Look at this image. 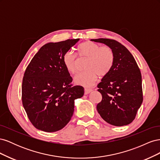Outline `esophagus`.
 <instances>
[{"instance_id": "esophagus-1", "label": "esophagus", "mask_w": 160, "mask_h": 160, "mask_svg": "<svg viewBox=\"0 0 160 160\" xmlns=\"http://www.w3.org/2000/svg\"><path fill=\"white\" fill-rule=\"evenodd\" d=\"M92 91V89H88V88H85V95H88L89 94L90 92Z\"/></svg>"}]
</instances>
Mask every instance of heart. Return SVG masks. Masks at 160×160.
Wrapping results in <instances>:
<instances>
[{
  "label": "heart",
  "mask_w": 160,
  "mask_h": 160,
  "mask_svg": "<svg viewBox=\"0 0 160 160\" xmlns=\"http://www.w3.org/2000/svg\"><path fill=\"white\" fill-rule=\"evenodd\" d=\"M77 55L80 59H88L85 65V71L77 75L75 83L85 87L93 85L100 77L107 76L112 70L115 62V53L109 46L100 47L91 41H85L77 47ZM67 71L74 75L78 72V60L76 55L66 52L62 57Z\"/></svg>",
  "instance_id": "1"
}]
</instances>
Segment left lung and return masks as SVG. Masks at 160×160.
Segmentation results:
<instances>
[{
	"label": "left lung",
	"instance_id": "1",
	"mask_svg": "<svg viewBox=\"0 0 160 160\" xmlns=\"http://www.w3.org/2000/svg\"><path fill=\"white\" fill-rule=\"evenodd\" d=\"M104 43L115 53L112 70L98 85L102 100L97 105L98 113L106 122L115 126L132 123L143 101L142 74L128 49L109 38L91 39Z\"/></svg>",
	"mask_w": 160,
	"mask_h": 160
}]
</instances>
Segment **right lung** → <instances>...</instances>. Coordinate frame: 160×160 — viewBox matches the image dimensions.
Returning <instances> with one entry per match:
<instances>
[{
	"mask_svg": "<svg viewBox=\"0 0 160 160\" xmlns=\"http://www.w3.org/2000/svg\"><path fill=\"white\" fill-rule=\"evenodd\" d=\"M79 38L43 45L28 65L22 83V102L28 118L37 129L55 132L69 122L74 101L84 88L73 86L62 57Z\"/></svg>",
	"mask_w": 160,
	"mask_h": 160,
	"instance_id": "1",
	"label": "right lung"
}]
</instances>
